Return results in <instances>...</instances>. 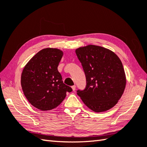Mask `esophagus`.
<instances>
[{"instance_id": "esophagus-1", "label": "esophagus", "mask_w": 147, "mask_h": 147, "mask_svg": "<svg viewBox=\"0 0 147 147\" xmlns=\"http://www.w3.org/2000/svg\"><path fill=\"white\" fill-rule=\"evenodd\" d=\"M71 88H72V89H73V91H74V90H75V89H76V86H75V85L72 86Z\"/></svg>"}]
</instances>
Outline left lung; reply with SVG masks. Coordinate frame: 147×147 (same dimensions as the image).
Listing matches in <instances>:
<instances>
[{
    "label": "left lung",
    "instance_id": "left-lung-1",
    "mask_svg": "<svg viewBox=\"0 0 147 147\" xmlns=\"http://www.w3.org/2000/svg\"><path fill=\"white\" fill-rule=\"evenodd\" d=\"M86 77L84 90L77 94L95 112L110 110L124 91L126 79L121 60L111 50L96 45L76 50Z\"/></svg>",
    "mask_w": 147,
    "mask_h": 147
}]
</instances>
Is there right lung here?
Instances as JSON below:
<instances>
[{"label":"right lung","instance_id":"obj_1","mask_svg":"<svg viewBox=\"0 0 147 147\" xmlns=\"http://www.w3.org/2000/svg\"><path fill=\"white\" fill-rule=\"evenodd\" d=\"M62 55L59 49H42L28 61L22 71L24 94L28 102L39 110L55 108L64 100L66 93L73 90L63 83L57 69Z\"/></svg>","mask_w":147,"mask_h":147}]
</instances>
